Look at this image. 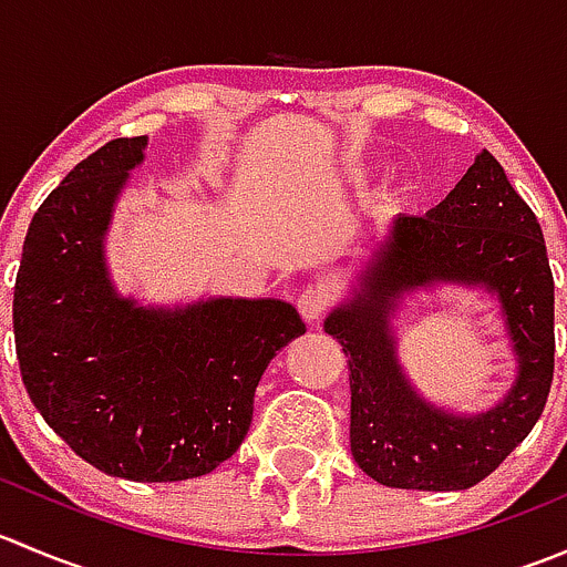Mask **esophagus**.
I'll use <instances>...</instances> for the list:
<instances>
[{
    "label": "esophagus",
    "mask_w": 567,
    "mask_h": 567,
    "mask_svg": "<svg viewBox=\"0 0 567 567\" xmlns=\"http://www.w3.org/2000/svg\"><path fill=\"white\" fill-rule=\"evenodd\" d=\"M326 305H329V293H326L320 285H310V288L301 290L299 301H296V307H299L301 318H305L307 323H318L320 316L326 312Z\"/></svg>",
    "instance_id": "obj_1"
}]
</instances>
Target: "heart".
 Listing matches in <instances>:
<instances>
[{
    "instance_id": "obj_1",
    "label": "heart",
    "mask_w": 567,
    "mask_h": 567,
    "mask_svg": "<svg viewBox=\"0 0 567 567\" xmlns=\"http://www.w3.org/2000/svg\"><path fill=\"white\" fill-rule=\"evenodd\" d=\"M411 197H414V186L411 183H394V186H390L384 192V205L390 210H403L405 205L411 203Z\"/></svg>"
}]
</instances>
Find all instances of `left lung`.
I'll return each instance as SVG.
<instances>
[{
	"instance_id": "8db88e82",
	"label": "left lung",
	"mask_w": 567,
	"mask_h": 567,
	"mask_svg": "<svg viewBox=\"0 0 567 567\" xmlns=\"http://www.w3.org/2000/svg\"><path fill=\"white\" fill-rule=\"evenodd\" d=\"M458 284L501 305L517 379L477 415L433 404L404 375L393 318L416 292ZM323 329L351 370V453L390 488L463 491L527 439L554 375V279L537 216L502 164L477 153L458 186L425 216H398L353 271Z\"/></svg>"
}]
</instances>
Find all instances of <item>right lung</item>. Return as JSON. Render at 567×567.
<instances>
[{"mask_svg":"<svg viewBox=\"0 0 567 567\" xmlns=\"http://www.w3.org/2000/svg\"><path fill=\"white\" fill-rule=\"evenodd\" d=\"M147 136L112 140L43 199L16 277L21 379L68 447L112 477H203L241 447L268 362L307 331L282 299L142 305L106 262L114 205Z\"/></svg>","mask_w":567,"mask_h":567,"instance_id":"add662e5","label":"right lung"}]
</instances>
